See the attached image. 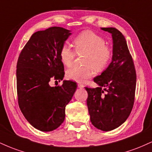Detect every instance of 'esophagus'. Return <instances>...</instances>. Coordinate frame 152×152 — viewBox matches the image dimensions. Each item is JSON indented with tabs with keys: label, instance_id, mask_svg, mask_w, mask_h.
<instances>
[{
	"label": "esophagus",
	"instance_id": "34e87169",
	"mask_svg": "<svg viewBox=\"0 0 152 152\" xmlns=\"http://www.w3.org/2000/svg\"><path fill=\"white\" fill-rule=\"evenodd\" d=\"M78 88H83V87H84V86H83V84H81V83H78Z\"/></svg>",
	"mask_w": 152,
	"mask_h": 152
}]
</instances>
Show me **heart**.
<instances>
[{
  "label": "heart",
  "mask_w": 152,
  "mask_h": 152,
  "mask_svg": "<svg viewBox=\"0 0 152 152\" xmlns=\"http://www.w3.org/2000/svg\"><path fill=\"white\" fill-rule=\"evenodd\" d=\"M77 53H86L84 64L86 66H74L66 71V78L76 82H83L91 77L94 69L102 71L109 66L112 58V50L106 45L105 40L93 31H85L76 36L73 41ZM76 52L69 45L64 44L59 56L64 65L70 66L74 62Z\"/></svg>",
  "instance_id": "b5f03b06"
}]
</instances>
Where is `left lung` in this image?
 <instances>
[{"label": "left lung", "mask_w": 152, "mask_h": 152, "mask_svg": "<svg viewBox=\"0 0 152 152\" xmlns=\"http://www.w3.org/2000/svg\"><path fill=\"white\" fill-rule=\"evenodd\" d=\"M112 36V61L100 76L94 78L99 87H85L92 124L109 132L118 128L130 115L134 106L137 74L123 34L115 28H102Z\"/></svg>", "instance_id": "obj_1"}]
</instances>
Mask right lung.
Segmentation results:
<instances>
[{
    "label": "right lung",
    "mask_w": 152,
    "mask_h": 152,
    "mask_svg": "<svg viewBox=\"0 0 152 152\" xmlns=\"http://www.w3.org/2000/svg\"><path fill=\"white\" fill-rule=\"evenodd\" d=\"M71 31L50 27L31 36L17 62L18 102L20 111L34 128L42 132L57 129L65 119V108L77 85L64 81L51 87L52 78L63 80L64 66L59 56Z\"/></svg>",
    "instance_id": "1"
}]
</instances>
